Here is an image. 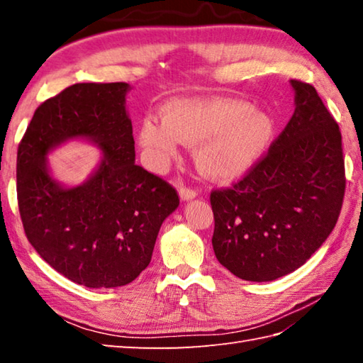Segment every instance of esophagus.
Wrapping results in <instances>:
<instances>
[{
    "label": "esophagus",
    "instance_id": "1",
    "mask_svg": "<svg viewBox=\"0 0 363 363\" xmlns=\"http://www.w3.org/2000/svg\"><path fill=\"white\" fill-rule=\"evenodd\" d=\"M179 195L184 201H187V199H194L196 196V190L194 187H189V186H181Z\"/></svg>",
    "mask_w": 363,
    "mask_h": 363
}]
</instances>
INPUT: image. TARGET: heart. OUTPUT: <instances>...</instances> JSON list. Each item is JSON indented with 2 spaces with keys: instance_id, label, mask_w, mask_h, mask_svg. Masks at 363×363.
I'll use <instances>...</instances> for the list:
<instances>
[{
  "instance_id": "heart-1",
  "label": "heart",
  "mask_w": 363,
  "mask_h": 363,
  "mask_svg": "<svg viewBox=\"0 0 363 363\" xmlns=\"http://www.w3.org/2000/svg\"><path fill=\"white\" fill-rule=\"evenodd\" d=\"M162 118H146L138 133L151 164L159 168L174 157L179 142H199L196 164L217 179L250 169L264 156L274 134V123L267 112L230 98L173 99L162 111Z\"/></svg>"
}]
</instances>
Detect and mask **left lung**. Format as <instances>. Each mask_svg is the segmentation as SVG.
<instances>
[{"instance_id":"obj_1","label":"left lung","mask_w":363,"mask_h":363,"mask_svg":"<svg viewBox=\"0 0 363 363\" xmlns=\"http://www.w3.org/2000/svg\"><path fill=\"white\" fill-rule=\"evenodd\" d=\"M291 86L296 107L287 126L240 179L211 191L215 256L245 281L295 272L340 217L342 133L312 84Z\"/></svg>"}]
</instances>
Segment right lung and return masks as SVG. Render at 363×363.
<instances>
[{
	"label": "right lung",
	"instance_id": "add662e5",
	"mask_svg": "<svg viewBox=\"0 0 363 363\" xmlns=\"http://www.w3.org/2000/svg\"><path fill=\"white\" fill-rule=\"evenodd\" d=\"M126 82H79L34 112L17 152V198L29 243L57 273L90 289L133 282L150 265L162 223L179 206L176 189L135 165ZM73 136L105 159L79 188L50 179L44 156Z\"/></svg>",
	"mask_w": 363,
	"mask_h": 363
}]
</instances>
